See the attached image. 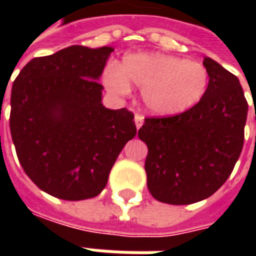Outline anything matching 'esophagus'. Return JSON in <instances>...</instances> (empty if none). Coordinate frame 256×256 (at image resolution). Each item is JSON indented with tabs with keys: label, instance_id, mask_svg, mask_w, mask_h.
Returning <instances> with one entry per match:
<instances>
[{
	"label": "esophagus",
	"instance_id": "34e87169",
	"mask_svg": "<svg viewBox=\"0 0 256 256\" xmlns=\"http://www.w3.org/2000/svg\"><path fill=\"white\" fill-rule=\"evenodd\" d=\"M134 122H136V128H140L142 124H144V116L141 114H136L134 116Z\"/></svg>",
	"mask_w": 256,
	"mask_h": 256
}]
</instances>
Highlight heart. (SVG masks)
<instances>
[{"label":"heart","instance_id":"obj_1","mask_svg":"<svg viewBox=\"0 0 256 256\" xmlns=\"http://www.w3.org/2000/svg\"><path fill=\"white\" fill-rule=\"evenodd\" d=\"M130 82L142 89L145 106L159 115H178L202 101L210 84L207 68L198 62L162 54L134 53L122 60L120 67L111 64L104 74L108 89L126 94Z\"/></svg>","mask_w":256,"mask_h":256}]
</instances>
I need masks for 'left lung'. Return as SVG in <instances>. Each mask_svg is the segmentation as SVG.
Here are the masks:
<instances>
[{
  "label": "left lung",
  "mask_w": 256,
  "mask_h": 256,
  "mask_svg": "<svg viewBox=\"0 0 256 256\" xmlns=\"http://www.w3.org/2000/svg\"><path fill=\"white\" fill-rule=\"evenodd\" d=\"M207 93L189 111L146 116L138 130L148 146L146 185L162 203L184 206L214 194L234 168L244 144L248 102L238 78L212 58Z\"/></svg>",
  "instance_id": "1"
}]
</instances>
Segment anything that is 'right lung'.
Listing matches in <instances>:
<instances>
[{"label": "right lung", "instance_id": "right-lung-1", "mask_svg": "<svg viewBox=\"0 0 256 256\" xmlns=\"http://www.w3.org/2000/svg\"><path fill=\"white\" fill-rule=\"evenodd\" d=\"M112 50L74 45L34 58L12 84L9 126L18 159L31 181L54 198L97 196L137 133L133 112L101 104L104 88L97 79Z\"/></svg>", "mask_w": 256, "mask_h": 256}]
</instances>
